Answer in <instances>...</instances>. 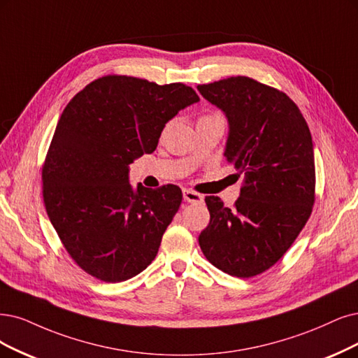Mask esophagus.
Instances as JSON below:
<instances>
[{
  "mask_svg": "<svg viewBox=\"0 0 358 358\" xmlns=\"http://www.w3.org/2000/svg\"><path fill=\"white\" fill-rule=\"evenodd\" d=\"M182 197H184V201L189 202V203H199V202L203 201V196L202 194L196 193V192H193L190 189H184L182 190Z\"/></svg>",
  "mask_w": 358,
  "mask_h": 358,
  "instance_id": "esophagus-1",
  "label": "esophagus"
}]
</instances>
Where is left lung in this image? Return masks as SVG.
Listing matches in <instances>:
<instances>
[{"label":"left lung","instance_id":"left-lung-1","mask_svg":"<svg viewBox=\"0 0 358 358\" xmlns=\"http://www.w3.org/2000/svg\"><path fill=\"white\" fill-rule=\"evenodd\" d=\"M229 121L227 162L245 174L230 209L206 196L199 236L206 259L234 277H254L279 261L308 221L315 189L310 128L285 92L248 76L197 85Z\"/></svg>","mask_w":358,"mask_h":358}]
</instances>
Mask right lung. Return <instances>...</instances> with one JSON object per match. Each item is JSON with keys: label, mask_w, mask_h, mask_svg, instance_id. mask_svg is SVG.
I'll use <instances>...</instances> for the list:
<instances>
[{"label": "right lung", "mask_w": 358, "mask_h": 358, "mask_svg": "<svg viewBox=\"0 0 358 358\" xmlns=\"http://www.w3.org/2000/svg\"><path fill=\"white\" fill-rule=\"evenodd\" d=\"M199 101L192 87L108 75L66 106L43 166L48 218L85 273L108 283L155 259L181 205L180 187L129 184V164L155 152L169 119Z\"/></svg>", "instance_id": "add662e5"}]
</instances>
